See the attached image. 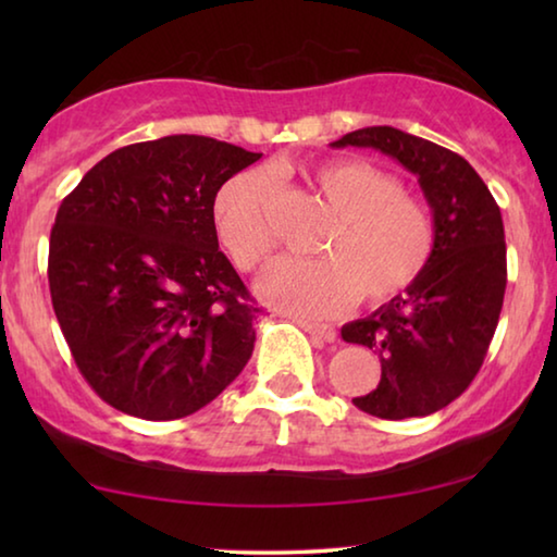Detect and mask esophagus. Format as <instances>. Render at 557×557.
Here are the masks:
<instances>
[{"label": "esophagus", "instance_id": "1", "mask_svg": "<svg viewBox=\"0 0 557 557\" xmlns=\"http://www.w3.org/2000/svg\"><path fill=\"white\" fill-rule=\"evenodd\" d=\"M295 322L305 329L307 334H312L317 338H322V342H334L336 338V329L332 324H322V322H309V319H299L295 317Z\"/></svg>", "mask_w": 557, "mask_h": 557}]
</instances>
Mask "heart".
<instances>
[{
	"instance_id": "heart-1",
	"label": "heart",
	"mask_w": 557,
	"mask_h": 557,
	"mask_svg": "<svg viewBox=\"0 0 557 557\" xmlns=\"http://www.w3.org/2000/svg\"><path fill=\"white\" fill-rule=\"evenodd\" d=\"M334 225L322 243V260H282L260 280V295L289 312L332 317L361 292L383 305L422 275L435 245L428 203L403 191L400 178L363 159H324L309 172ZM272 182L265 172H245L225 182L213 199V225L240 270L268 265L277 248L270 215Z\"/></svg>"
}]
</instances>
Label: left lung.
<instances>
[{"mask_svg":"<svg viewBox=\"0 0 557 557\" xmlns=\"http://www.w3.org/2000/svg\"><path fill=\"white\" fill-rule=\"evenodd\" d=\"M371 147L418 176L435 221L422 275L371 317L342 329L344 342L381 356V383L354 398L383 420L437 412L469 388L492 344L506 292L504 221L465 157L395 127L348 132L332 147Z\"/></svg>","mask_w":557,"mask_h":557,"instance_id":"8db88e82","label":"left lung"}]
</instances>
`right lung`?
Listing matches in <instances>:
<instances>
[{
  "mask_svg": "<svg viewBox=\"0 0 557 557\" xmlns=\"http://www.w3.org/2000/svg\"><path fill=\"white\" fill-rule=\"evenodd\" d=\"M260 157L201 135L127 145L59 206L53 312L83 379L115 410L186 418L252 356L262 309L219 250L213 199Z\"/></svg>",
  "mask_w": 557,
  "mask_h": 557,
  "instance_id": "right-lung-1",
  "label": "right lung"
}]
</instances>
